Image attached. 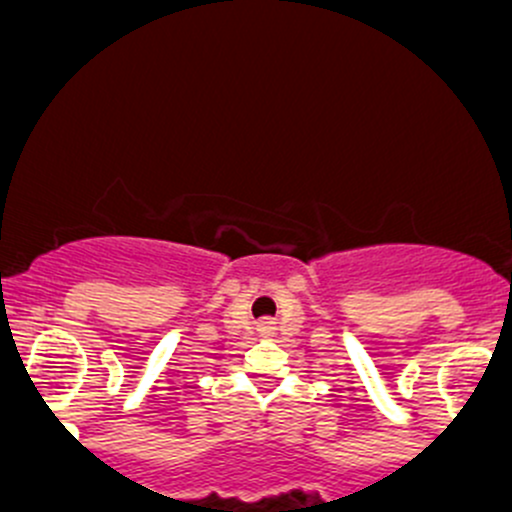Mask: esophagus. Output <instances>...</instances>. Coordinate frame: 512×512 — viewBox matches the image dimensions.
<instances>
[{
	"label": "esophagus",
	"instance_id": "34e87169",
	"mask_svg": "<svg viewBox=\"0 0 512 512\" xmlns=\"http://www.w3.org/2000/svg\"><path fill=\"white\" fill-rule=\"evenodd\" d=\"M258 329H261V334H268L273 329V324L271 322H261V327H258Z\"/></svg>",
	"mask_w": 512,
	"mask_h": 512
}]
</instances>
